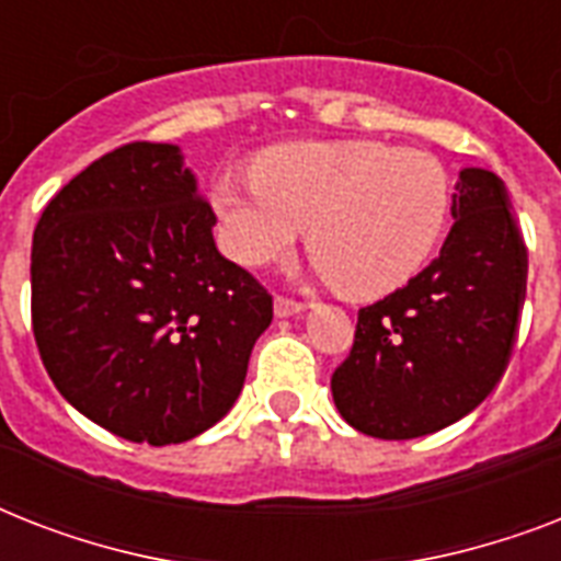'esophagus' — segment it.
<instances>
[{
  "instance_id": "1",
  "label": "esophagus",
  "mask_w": 561,
  "mask_h": 561,
  "mask_svg": "<svg viewBox=\"0 0 561 561\" xmlns=\"http://www.w3.org/2000/svg\"><path fill=\"white\" fill-rule=\"evenodd\" d=\"M273 311H276V317H294L299 314V311H306V302H299V299L294 297H276Z\"/></svg>"
}]
</instances>
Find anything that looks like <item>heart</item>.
Segmentation results:
<instances>
[{
	"mask_svg": "<svg viewBox=\"0 0 561 561\" xmlns=\"http://www.w3.org/2000/svg\"><path fill=\"white\" fill-rule=\"evenodd\" d=\"M253 183L220 180L211 203L238 264L288 259L308 227V255L352 299L408 285L443 241L451 180L436 157L375 139L290 142L259 153Z\"/></svg>",
	"mask_w": 561,
	"mask_h": 561,
	"instance_id": "b5f03b06",
	"label": "heart"
}]
</instances>
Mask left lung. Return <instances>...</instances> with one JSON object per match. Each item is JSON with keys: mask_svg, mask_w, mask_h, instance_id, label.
<instances>
[{"mask_svg": "<svg viewBox=\"0 0 561 561\" xmlns=\"http://www.w3.org/2000/svg\"><path fill=\"white\" fill-rule=\"evenodd\" d=\"M443 250L404 288L360 308L332 396L355 431L413 439L454 425L501 381L513 355L527 247L504 180L462 169Z\"/></svg>", "mask_w": 561, "mask_h": 561, "instance_id": "obj_1", "label": "left lung"}]
</instances>
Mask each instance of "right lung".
I'll use <instances>...</instances> for the list:
<instances>
[{
	"mask_svg": "<svg viewBox=\"0 0 561 561\" xmlns=\"http://www.w3.org/2000/svg\"><path fill=\"white\" fill-rule=\"evenodd\" d=\"M215 211L178 145L130 142L46 203L31 329L48 378L130 443L203 434L236 404L273 297L218 253Z\"/></svg>",
	"mask_w": 561,
	"mask_h": 561,
	"instance_id": "add662e5",
	"label": "right lung"
}]
</instances>
